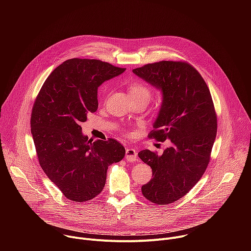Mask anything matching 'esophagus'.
<instances>
[{"instance_id":"esophagus-1","label":"esophagus","mask_w":251,"mask_h":251,"mask_svg":"<svg viewBox=\"0 0 251 251\" xmlns=\"http://www.w3.org/2000/svg\"><path fill=\"white\" fill-rule=\"evenodd\" d=\"M137 157H138V154H137V151L133 148H128L126 149V160L127 161H130V162H135L137 160Z\"/></svg>"}]
</instances>
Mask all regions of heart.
<instances>
[{"label":"heart","mask_w":251,"mask_h":251,"mask_svg":"<svg viewBox=\"0 0 251 251\" xmlns=\"http://www.w3.org/2000/svg\"><path fill=\"white\" fill-rule=\"evenodd\" d=\"M129 94L132 100L142 99L148 102L151 98V88L144 82L134 81L129 84Z\"/></svg>","instance_id":"b5f03b06"}]
</instances>
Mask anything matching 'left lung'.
Instances as JSON below:
<instances>
[{
    "mask_svg": "<svg viewBox=\"0 0 251 251\" xmlns=\"http://www.w3.org/2000/svg\"><path fill=\"white\" fill-rule=\"evenodd\" d=\"M133 73L162 92L149 137L170 140L171 146L162 155L146 149L138 156L153 173L142 186L143 196L156 204H168L187 195L203 175L217 136V114L205 81L187 62L163 60Z\"/></svg>",
    "mask_w": 251,
    "mask_h": 251,
    "instance_id": "left-lung-1",
    "label": "left lung"
}]
</instances>
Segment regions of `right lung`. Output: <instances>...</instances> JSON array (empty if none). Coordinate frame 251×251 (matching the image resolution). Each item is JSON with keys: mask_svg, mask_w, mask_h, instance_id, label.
<instances>
[{"mask_svg": "<svg viewBox=\"0 0 251 251\" xmlns=\"http://www.w3.org/2000/svg\"><path fill=\"white\" fill-rule=\"evenodd\" d=\"M125 69L98 59H67L50 75L35 98L30 128L40 165L70 201L82 202L98 196L107 169L125 156L118 141H93L80 126L98 108V87Z\"/></svg>", "mask_w": 251, "mask_h": 251, "instance_id": "obj_1", "label": "right lung"}]
</instances>
